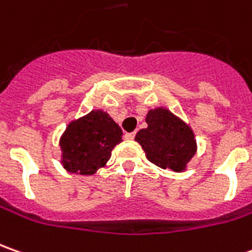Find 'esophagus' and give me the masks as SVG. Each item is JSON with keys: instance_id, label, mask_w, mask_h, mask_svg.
<instances>
[{"instance_id": "obj_1", "label": "esophagus", "mask_w": 252, "mask_h": 252, "mask_svg": "<svg viewBox=\"0 0 252 252\" xmlns=\"http://www.w3.org/2000/svg\"><path fill=\"white\" fill-rule=\"evenodd\" d=\"M135 138V132H126V139H128V141H132Z\"/></svg>"}]
</instances>
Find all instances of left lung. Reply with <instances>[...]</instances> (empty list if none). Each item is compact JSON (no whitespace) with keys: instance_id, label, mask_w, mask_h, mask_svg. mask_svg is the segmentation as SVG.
I'll use <instances>...</instances> for the list:
<instances>
[{"instance_id":"8db88e82","label":"left lung","mask_w":252,"mask_h":252,"mask_svg":"<svg viewBox=\"0 0 252 252\" xmlns=\"http://www.w3.org/2000/svg\"><path fill=\"white\" fill-rule=\"evenodd\" d=\"M146 124V128L139 129L135 141L142 146L148 160L161 169L184 171L196 152L191 126L163 107L149 110Z\"/></svg>"}]
</instances>
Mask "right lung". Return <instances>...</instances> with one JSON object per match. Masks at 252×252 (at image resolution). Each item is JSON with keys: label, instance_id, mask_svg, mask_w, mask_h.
Listing matches in <instances>:
<instances>
[{"label": "right lung", "instance_id": "1", "mask_svg": "<svg viewBox=\"0 0 252 252\" xmlns=\"http://www.w3.org/2000/svg\"><path fill=\"white\" fill-rule=\"evenodd\" d=\"M121 138V128L106 111L92 110L71 121L61 135V163L69 173L92 176L106 166Z\"/></svg>", "mask_w": 252, "mask_h": 252}]
</instances>
